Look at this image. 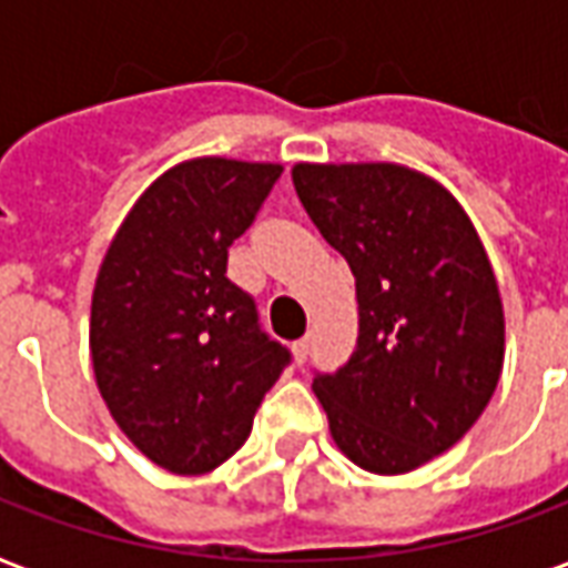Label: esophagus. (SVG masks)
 I'll return each mask as SVG.
<instances>
[{
  "instance_id": "1",
  "label": "esophagus",
  "mask_w": 568,
  "mask_h": 568,
  "mask_svg": "<svg viewBox=\"0 0 568 568\" xmlns=\"http://www.w3.org/2000/svg\"><path fill=\"white\" fill-rule=\"evenodd\" d=\"M292 356H295L297 365H304V362H307V356H310L307 337H301V341H295V344H292Z\"/></svg>"
}]
</instances>
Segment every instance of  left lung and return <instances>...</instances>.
Here are the masks:
<instances>
[{"label": "left lung", "instance_id": "8db88e82", "mask_svg": "<svg viewBox=\"0 0 568 568\" xmlns=\"http://www.w3.org/2000/svg\"><path fill=\"white\" fill-rule=\"evenodd\" d=\"M304 210L356 276L358 344L313 393L334 444L405 475L463 438L505 362L499 285L468 212L405 163H295Z\"/></svg>", "mask_w": 568, "mask_h": 568}]
</instances>
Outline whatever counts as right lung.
I'll list each match as a JSON object with an SVG mask.
<instances>
[{"label":"right lung","instance_id":"right-lung-1","mask_svg":"<svg viewBox=\"0 0 568 568\" xmlns=\"http://www.w3.org/2000/svg\"><path fill=\"white\" fill-rule=\"evenodd\" d=\"M280 173L219 154L175 163L133 203L97 273V389L130 444L173 475L231 459L288 365L255 301L224 276Z\"/></svg>","mask_w":568,"mask_h":568}]
</instances>
